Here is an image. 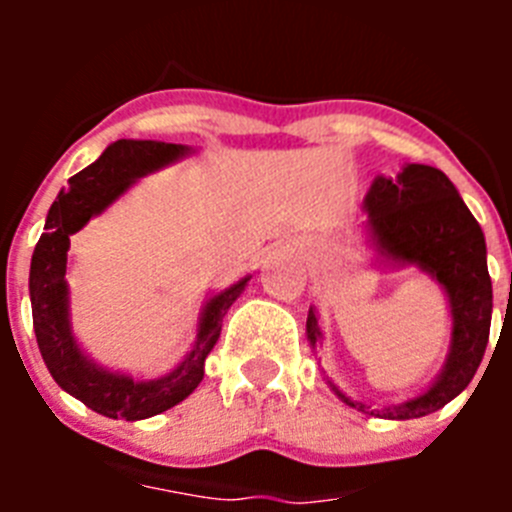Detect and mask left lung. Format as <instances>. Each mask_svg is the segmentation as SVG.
Here are the masks:
<instances>
[{"label":"left lung","instance_id":"1","mask_svg":"<svg viewBox=\"0 0 512 512\" xmlns=\"http://www.w3.org/2000/svg\"><path fill=\"white\" fill-rule=\"evenodd\" d=\"M364 205L379 251L402 264H418L443 284L451 302L454 338L446 369L425 395L384 408L382 413L341 397L361 413L390 420L423 418L467 390L485 356L492 320L485 235L449 176L433 166H405L395 182L379 176ZM307 338L312 343L320 338L318 318L312 310L307 315Z\"/></svg>","mask_w":512,"mask_h":512}]
</instances>
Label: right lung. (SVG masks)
I'll return each mask as SVG.
<instances>
[{
    "instance_id": "1",
    "label": "right lung",
    "mask_w": 512,
    "mask_h": 512,
    "mask_svg": "<svg viewBox=\"0 0 512 512\" xmlns=\"http://www.w3.org/2000/svg\"><path fill=\"white\" fill-rule=\"evenodd\" d=\"M187 148L161 140H117L107 151L69 179V192L58 194L48 210L45 230L30 264V302L33 328L45 366L58 387L81 400L94 413L107 418L143 420L174 408L194 392L205 377V359L220 336L228 307L238 300L248 277L212 297L202 315L200 333L192 354L169 377L156 382H133L122 374H110L81 354L69 328V289H66V251L69 235L115 202L138 176L166 166L184 156Z\"/></svg>"
}]
</instances>
